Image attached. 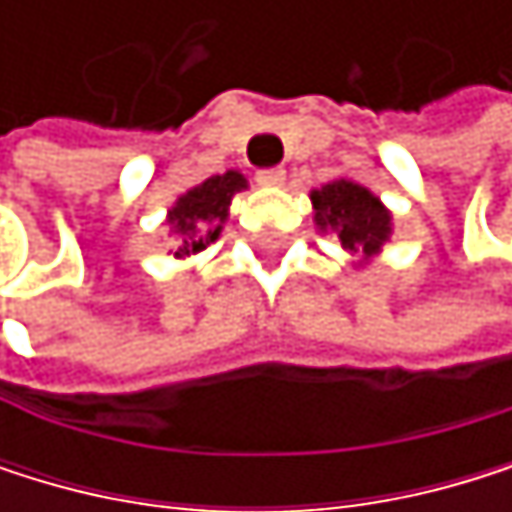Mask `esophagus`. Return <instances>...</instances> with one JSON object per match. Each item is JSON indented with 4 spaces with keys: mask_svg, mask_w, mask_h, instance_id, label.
<instances>
[{
    "mask_svg": "<svg viewBox=\"0 0 512 512\" xmlns=\"http://www.w3.org/2000/svg\"><path fill=\"white\" fill-rule=\"evenodd\" d=\"M254 178H258V184H261V187H279V184L285 181V168H279V165H273V168H261L258 174H254Z\"/></svg>",
    "mask_w": 512,
    "mask_h": 512,
    "instance_id": "1",
    "label": "esophagus"
}]
</instances>
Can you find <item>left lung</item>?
<instances>
[{"instance_id":"1","label":"left lung","mask_w":512,"mask_h":512,"mask_svg":"<svg viewBox=\"0 0 512 512\" xmlns=\"http://www.w3.org/2000/svg\"><path fill=\"white\" fill-rule=\"evenodd\" d=\"M316 224L338 233L341 245L350 251L375 254L390 236V214L365 187L353 181H331L313 190Z\"/></svg>"}]
</instances>
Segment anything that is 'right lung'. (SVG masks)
<instances>
[{"instance_id": "1", "label": "right lung", "mask_w": 512, "mask_h": 512, "mask_svg": "<svg viewBox=\"0 0 512 512\" xmlns=\"http://www.w3.org/2000/svg\"><path fill=\"white\" fill-rule=\"evenodd\" d=\"M242 187H245L242 174L227 171V174H214V178L181 196L168 214V224L174 236H178V251L174 254H196L218 239L221 224L227 221V205L233 193Z\"/></svg>"}]
</instances>
